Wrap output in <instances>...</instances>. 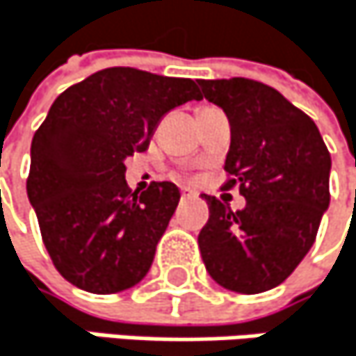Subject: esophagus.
<instances>
[{
	"label": "esophagus",
	"mask_w": 356,
	"mask_h": 356,
	"mask_svg": "<svg viewBox=\"0 0 356 356\" xmlns=\"http://www.w3.org/2000/svg\"><path fill=\"white\" fill-rule=\"evenodd\" d=\"M196 196H198V194H196L194 190H190V188H184V190H181V198H184V200H190V198H196Z\"/></svg>",
	"instance_id": "34e87169"
}]
</instances>
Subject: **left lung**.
I'll return each instance as SVG.
<instances>
[{
	"label": "left lung",
	"instance_id": "obj_1",
	"mask_svg": "<svg viewBox=\"0 0 356 356\" xmlns=\"http://www.w3.org/2000/svg\"><path fill=\"white\" fill-rule=\"evenodd\" d=\"M202 97L230 120L223 190L238 186L232 211L202 194L209 221L198 234L207 272L236 293H261L298 268L329 207V156L316 124L281 92L247 78L198 80Z\"/></svg>",
	"mask_w": 356,
	"mask_h": 356
}]
</instances>
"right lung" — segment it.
<instances>
[{"mask_svg": "<svg viewBox=\"0 0 356 356\" xmlns=\"http://www.w3.org/2000/svg\"><path fill=\"white\" fill-rule=\"evenodd\" d=\"M202 99L194 80L109 67L69 86L31 141L27 196L54 268L107 296L135 287L179 204L170 181L133 192L124 160L143 152L170 109Z\"/></svg>", "mask_w": 356, "mask_h": 356, "instance_id": "add662e5", "label": "right lung"}]
</instances>
